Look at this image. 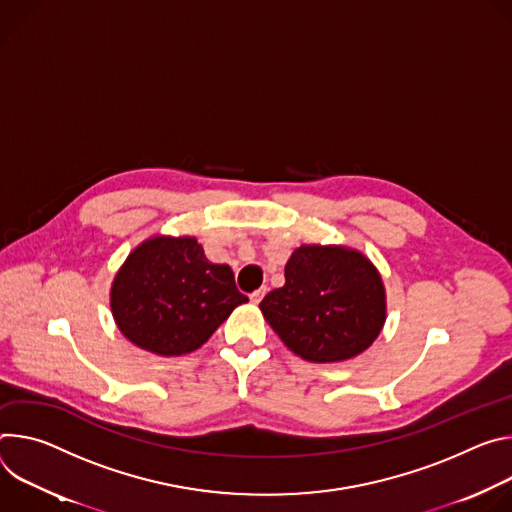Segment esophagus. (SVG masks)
Here are the masks:
<instances>
[{"label": "esophagus", "instance_id": "1", "mask_svg": "<svg viewBox=\"0 0 512 512\" xmlns=\"http://www.w3.org/2000/svg\"><path fill=\"white\" fill-rule=\"evenodd\" d=\"M264 295H266V287H260V289H256L254 293H250V301H252L254 305H258V303L264 299Z\"/></svg>", "mask_w": 512, "mask_h": 512}]
</instances>
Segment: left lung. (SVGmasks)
I'll use <instances>...</instances> for the list:
<instances>
[{
  "label": "left lung",
  "mask_w": 512,
  "mask_h": 512,
  "mask_svg": "<svg viewBox=\"0 0 512 512\" xmlns=\"http://www.w3.org/2000/svg\"><path fill=\"white\" fill-rule=\"evenodd\" d=\"M260 311L291 352L331 364L372 346L386 321V293L362 252L303 244L285 266V287L270 291Z\"/></svg>",
  "instance_id": "obj_1"
}]
</instances>
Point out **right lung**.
Listing matches in <instances>:
<instances>
[{
    "label": "right lung",
    "mask_w": 512,
    "mask_h": 512,
    "mask_svg": "<svg viewBox=\"0 0 512 512\" xmlns=\"http://www.w3.org/2000/svg\"><path fill=\"white\" fill-rule=\"evenodd\" d=\"M227 264L205 258L191 238L142 242L111 282V313L130 342L156 356H183L246 303Z\"/></svg>",
    "instance_id": "add662e5"
}]
</instances>
